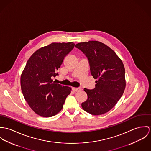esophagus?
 Listing matches in <instances>:
<instances>
[{
	"mask_svg": "<svg viewBox=\"0 0 151 151\" xmlns=\"http://www.w3.org/2000/svg\"><path fill=\"white\" fill-rule=\"evenodd\" d=\"M72 90L73 91H80L81 90V88H75V87H72Z\"/></svg>",
	"mask_w": 151,
	"mask_h": 151,
	"instance_id": "obj_1",
	"label": "esophagus"
}]
</instances>
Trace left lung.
<instances>
[{
  "label": "left lung",
  "mask_w": 151,
  "mask_h": 151,
  "mask_svg": "<svg viewBox=\"0 0 151 151\" xmlns=\"http://www.w3.org/2000/svg\"><path fill=\"white\" fill-rule=\"evenodd\" d=\"M75 47L86 56L91 74L97 79L94 89L84 88L87 100L82 104V107L93 115L104 114L116 105L124 93V65L114 51L100 42H82Z\"/></svg>",
  "instance_id": "8db88e82"
}]
</instances>
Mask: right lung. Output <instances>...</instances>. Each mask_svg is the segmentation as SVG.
I'll return each instance as SVG.
<instances>
[{"instance_id": "1", "label": "right lung", "mask_w": 151, "mask_h": 151, "mask_svg": "<svg viewBox=\"0 0 151 151\" xmlns=\"http://www.w3.org/2000/svg\"><path fill=\"white\" fill-rule=\"evenodd\" d=\"M75 46L73 42L52 43L36 51L28 60L21 76L23 96L34 112L42 117H51L63 108L71 88L54 83L51 77L64 57Z\"/></svg>"}]
</instances>
